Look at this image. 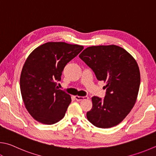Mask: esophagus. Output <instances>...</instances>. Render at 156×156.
I'll use <instances>...</instances> for the list:
<instances>
[{"label": "esophagus", "mask_w": 156, "mask_h": 156, "mask_svg": "<svg viewBox=\"0 0 156 156\" xmlns=\"http://www.w3.org/2000/svg\"><path fill=\"white\" fill-rule=\"evenodd\" d=\"M89 98L88 96H78V95H76L75 96V99L77 101H81V100H87V99Z\"/></svg>", "instance_id": "1"}]
</instances>
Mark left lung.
Masks as SVG:
<instances>
[{"mask_svg": "<svg viewBox=\"0 0 156 156\" xmlns=\"http://www.w3.org/2000/svg\"><path fill=\"white\" fill-rule=\"evenodd\" d=\"M98 80L104 81L103 99L93 96V106L87 117L93 126L109 128L120 123L136 101L140 76L138 64L122 48L110 46L88 47L79 55Z\"/></svg>", "mask_w": 156, "mask_h": 156, "instance_id": "obj_1", "label": "left lung"}]
</instances>
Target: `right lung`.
<instances>
[{"mask_svg":"<svg viewBox=\"0 0 156 156\" xmlns=\"http://www.w3.org/2000/svg\"><path fill=\"white\" fill-rule=\"evenodd\" d=\"M84 47L65 42H48L28 56L20 76V90L28 112L36 121L52 125L61 120L70 95L58 89L62 72Z\"/></svg>","mask_w":156,"mask_h":156,"instance_id":"obj_1","label":"right lung"}]
</instances>
